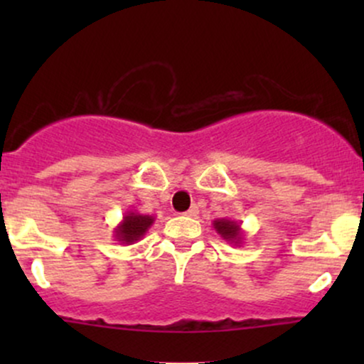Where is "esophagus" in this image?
I'll return each instance as SVG.
<instances>
[{
  "mask_svg": "<svg viewBox=\"0 0 364 364\" xmlns=\"http://www.w3.org/2000/svg\"><path fill=\"white\" fill-rule=\"evenodd\" d=\"M196 214H198V208H196L195 205L191 208H188V210L185 212V215H188V217H195Z\"/></svg>",
  "mask_w": 364,
  "mask_h": 364,
  "instance_id": "34e87169",
  "label": "esophagus"
}]
</instances>
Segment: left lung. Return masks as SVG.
Here are the masks:
<instances>
[{
  "label": "left lung",
  "mask_w": 364,
  "mask_h": 364,
  "mask_svg": "<svg viewBox=\"0 0 364 364\" xmlns=\"http://www.w3.org/2000/svg\"><path fill=\"white\" fill-rule=\"evenodd\" d=\"M214 229L217 231V235H220L224 241H228L229 245L240 246L243 243L245 232L241 229V223L240 220H232V219H215L214 223Z\"/></svg>",
  "instance_id": "1"
}]
</instances>
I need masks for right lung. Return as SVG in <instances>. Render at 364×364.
<instances>
[{"label": "right lung", "instance_id": "right-lung-1", "mask_svg": "<svg viewBox=\"0 0 364 364\" xmlns=\"http://www.w3.org/2000/svg\"><path fill=\"white\" fill-rule=\"evenodd\" d=\"M156 217L140 214L136 210L124 212L121 223L114 228V240L121 245H133L147 235L150 225L154 224Z\"/></svg>", "mask_w": 364, "mask_h": 364}]
</instances>
